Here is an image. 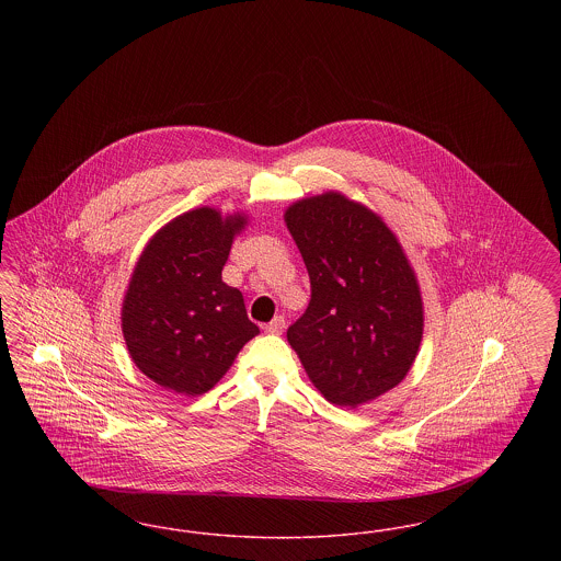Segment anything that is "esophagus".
<instances>
[{
	"label": "esophagus",
	"instance_id": "34e87169",
	"mask_svg": "<svg viewBox=\"0 0 561 561\" xmlns=\"http://www.w3.org/2000/svg\"><path fill=\"white\" fill-rule=\"evenodd\" d=\"M284 328H286V320L279 316V318H275V320L268 321L263 325V330L267 332V334H282L284 332Z\"/></svg>",
	"mask_w": 561,
	"mask_h": 561
}]
</instances>
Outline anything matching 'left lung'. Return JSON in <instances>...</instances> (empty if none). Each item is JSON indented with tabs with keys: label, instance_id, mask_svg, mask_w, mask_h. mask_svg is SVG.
<instances>
[{
	"label": "left lung",
	"instance_id": "obj_1",
	"mask_svg": "<svg viewBox=\"0 0 561 561\" xmlns=\"http://www.w3.org/2000/svg\"><path fill=\"white\" fill-rule=\"evenodd\" d=\"M286 225L311 279L288 328L311 382L330 403L357 408L410 370L423 339L421 290L380 216L341 193L296 202Z\"/></svg>",
	"mask_w": 561,
	"mask_h": 561
}]
</instances>
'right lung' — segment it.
I'll return each instance as SVG.
<instances>
[{
  "mask_svg": "<svg viewBox=\"0 0 561 561\" xmlns=\"http://www.w3.org/2000/svg\"><path fill=\"white\" fill-rule=\"evenodd\" d=\"M243 222L213 208L185 213L153 236L134 267L122 330L138 370L163 389L206 393L259 334L240 290L222 282Z\"/></svg>",
  "mask_w": 561,
  "mask_h": 561,
  "instance_id": "1",
  "label": "right lung"
}]
</instances>
